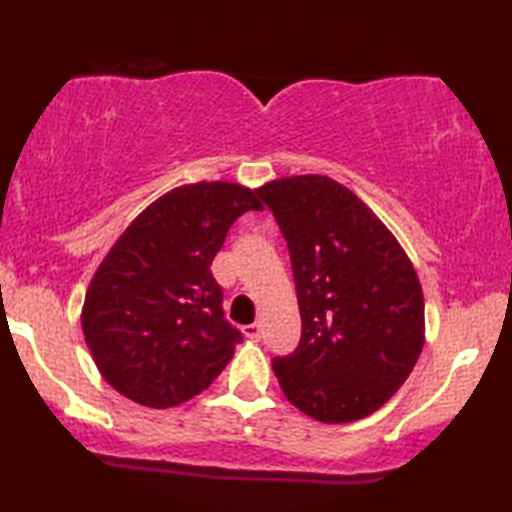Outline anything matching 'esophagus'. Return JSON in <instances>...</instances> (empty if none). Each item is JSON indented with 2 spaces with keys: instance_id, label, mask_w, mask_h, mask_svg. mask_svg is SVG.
Listing matches in <instances>:
<instances>
[{
  "instance_id": "34e87169",
  "label": "esophagus",
  "mask_w": 512,
  "mask_h": 512,
  "mask_svg": "<svg viewBox=\"0 0 512 512\" xmlns=\"http://www.w3.org/2000/svg\"><path fill=\"white\" fill-rule=\"evenodd\" d=\"M243 336L257 341V338L262 336V325H259V322H253V325H246V327H243Z\"/></svg>"
}]
</instances>
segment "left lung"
<instances>
[{"mask_svg": "<svg viewBox=\"0 0 512 512\" xmlns=\"http://www.w3.org/2000/svg\"><path fill=\"white\" fill-rule=\"evenodd\" d=\"M287 248L301 313L299 348L273 359L280 390L318 422L376 413L424 345L415 266L383 220L334 178H278L257 190Z\"/></svg>", "mask_w": 512, "mask_h": 512, "instance_id": "obj_1", "label": "left lung"}]
</instances>
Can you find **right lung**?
Returning <instances> with one entry per match:
<instances>
[{"label": "right lung", "mask_w": 512, "mask_h": 512, "mask_svg": "<svg viewBox=\"0 0 512 512\" xmlns=\"http://www.w3.org/2000/svg\"><path fill=\"white\" fill-rule=\"evenodd\" d=\"M246 211H262V201L239 183L174 187L136 215L102 259L81 325L99 373L122 397L178 406L234 357L243 336L225 320L211 264Z\"/></svg>", "instance_id": "obj_1"}]
</instances>
